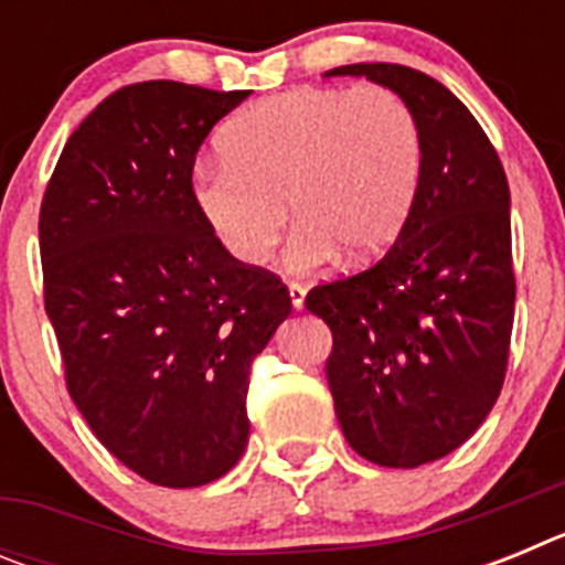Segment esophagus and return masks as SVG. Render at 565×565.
I'll return each mask as SVG.
<instances>
[{"mask_svg": "<svg viewBox=\"0 0 565 565\" xmlns=\"http://www.w3.org/2000/svg\"><path fill=\"white\" fill-rule=\"evenodd\" d=\"M288 294H291V306L302 308L306 306V286H299V282H288Z\"/></svg>", "mask_w": 565, "mask_h": 565, "instance_id": "obj_1", "label": "esophagus"}]
</instances>
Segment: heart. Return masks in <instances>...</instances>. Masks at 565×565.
Here are the masks:
<instances>
[{
	"mask_svg": "<svg viewBox=\"0 0 565 565\" xmlns=\"http://www.w3.org/2000/svg\"><path fill=\"white\" fill-rule=\"evenodd\" d=\"M223 154L192 172V203L223 252L263 266L288 226L294 268L344 254L367 263L396 243L416 203L422 132L398 93L302 87L252 104L223 129Z\"/></svg>",
	"mask_w": 565,
	"mask_h": 565,
	"instance_id": "b5f03b06",
	"label": "heart"
}]
</instances>
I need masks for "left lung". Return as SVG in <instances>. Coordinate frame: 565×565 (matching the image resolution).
Wrapping results in <instances>:
<instances>
[{
  "mask_svg": "<svg viewBox=\"0 0 565 565\" xmlns=\"http://www.w3.org/2000/svg\"><path fill=\"white\" fill-rule=\"evenodd\" d=\"M393 89L422 132L413 212L376 266L308 291L333 351L339 427L379 467L458 450L503 387L515 319L509 183L481 124L450 89L404 64H344Z\"/></svg>",
  "mask_w": 565,
  "mask_h": 565,
  "instance_id": "1",
  "label": "left lung"
}]
</instances>
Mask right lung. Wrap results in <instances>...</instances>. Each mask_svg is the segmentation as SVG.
Wrapping results in <instances>:
<instances>
[{"instance_id": "add662e5", "label": "right lung", "mask_w": 565, "mask_h": 565, "mask_svg": "<svg viewBox=\"0 0 565 565\" xmlns=\"http://www.w3.org/2000/svg\"><path fill=\"white\" fill-rule=\"evenodd\" d=\"M246 96L121 87L70 135L39 212L70 396L158 487H203L239 461L252 362L291 313L279 277L228 257L192 203L194 154Z\"/></svg>"}]
</instances>
